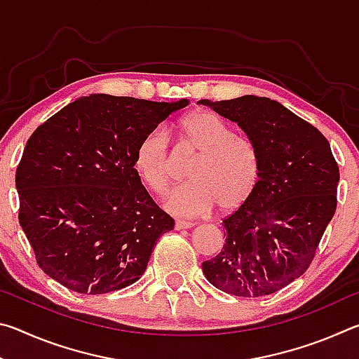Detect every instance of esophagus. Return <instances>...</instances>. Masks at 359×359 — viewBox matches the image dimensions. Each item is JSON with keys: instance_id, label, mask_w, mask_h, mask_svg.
<instances>
[{"instance_id": "esophagus-1", "label": "esophagus", "mask_w": 359, "mask_h": 359, "mask_svg": "<svg viewBox=\"0 0 359 359\" xmlns=\"http://www.w3.org/2000/svg\"><path fill=\"white\" fill-rule=\"evenodd\" d=\"M191 226H193L191 222H184V220L175 222V229H188V228H191Z\"/></svg>"}]
</instances>
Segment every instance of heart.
Instances as JSON below:
<instances>
[{"mask_svg": "<svg viewBox=\"0 0 359 359\" xmlns=\"http://www.w3.org/2000/svg\"><path fill=\"white\" fill-rule=\"evenodd\" d=\"M179 130L198 151L188 172L191 182L168 194L166 208L180 217L205 215L218 205L223 214L238 210L252 198L259 179V160L250 141L234 136L222 118L194 112ZM136 168L151 191L165 194L172 182V156L163 128L149 131L137 144Z\"/></svg>", "mask_w": 359, "mask_h": 359, "instance_id": "heart-1", "label": "heart"}]
</instances>
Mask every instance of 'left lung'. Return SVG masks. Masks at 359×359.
Masks as SVG:
<instances>
[{
  "label": "left lung",
  "mask_w": 359,
  "mask_h": 359,
  "mask_svg": "<svg viewBox=\"0 0 359 359\" xmlns=\"http://www.w3.org/2000/svg\"><path fill=\"white\" fill-rule=\"evenodd\" d=\"M199 104L238 123L259 160L252 198L223 220L222 252L204 261L203 272L224 293L272 294L307 271L336 212L339 166L330 142L309 121L264 96Z\"/></svg>",
  "instance_id": "8db88e82"
}]
</instances>
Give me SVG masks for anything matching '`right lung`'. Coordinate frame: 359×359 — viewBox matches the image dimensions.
<instances>
[{
  "label": "right lung",
  "mask_w": 359,
  "mask_h": 359,
  "mask_svg": "<svg viewBox=\"0 0 359 359\" xmlns=\"http://www.w3.org/2000/svg\"><path fill=\"white\" fill-rule=\"evenodd\" d=\"M188 102L83 96L36 128L15 187L20 226L48 277L82 294L111 293L141 278L174 218L144 188L136 149Z\"/></svg>",
  "instance_id": "1"
}]
</instances>
